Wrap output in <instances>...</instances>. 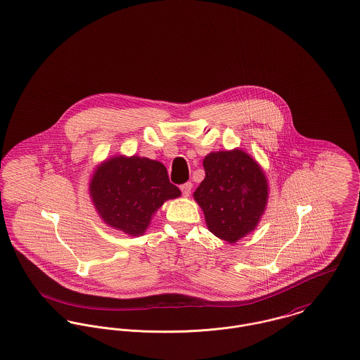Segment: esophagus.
Segmentation results:
<instances>
[{
    "instance_id": "obj_1",
    "label": "esophagus",
    "mask_w": 360,
    "mask_h": 360,
    "mask_svg": "<svg viewBox=\"0 0 360 360\" xmlns=\"http://www.w3.org/2000/svg\"><path fill=\"white\" fill-rule=\"evenodd\" d=\"M192 188H193V185H192L191 182H186V184L181 185V191H182V194H184L185 197H189L191 193H192Z\"/></svg>"
}]
</instances>
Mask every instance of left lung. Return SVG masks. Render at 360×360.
Masks as SVG:
<instances>
[{
	"label": "left lung",
	"instance_id": "1",
	"mask_svg": "<svg viewBox=\"0 0 360 360\" xmlns=\"http://www.w3.org/2000/svg\"><path fill=\"white\" fill-rule=\"evenodd\" d=\"M205 178L193 193L211 233L230 244L255 230L269 198L262 167L241 149L212 152Z\"/></svg>",
	"mask_w": 360,
	"mask_h": 360
}]
</instances>
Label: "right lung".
I'll list each match as a JSON object with an SVG mask.
<instances>
[{
  "label": "right lung",
  "instance_id": "obj_1",
  "mask_svg": "<svg viewBox=\"0 0 360 360\" xmlns=\"http://www.w3.org/2000/svg\"><path fill=\"white\" fill-rule=\"evenodd\" d=\"M89 192L101 219L129 236H142L165 201L181 195L166 167L139 156H115L101 163Z\"/></svg>",
  "mask_w": 360,
  "mask_h": 360
}]
</instances>
